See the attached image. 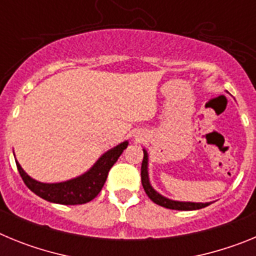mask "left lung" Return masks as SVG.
Listing matches in <instances>:
<instances>
[{
  "mask_svg": "<svg viewBox=\"0 0 256 256\" xmlns=\"http://www.w3.org/2000/svg\"><path fill=\"white\" fill-rule=\"evenodd\" d=\"M148 152H146V150H144V160H142V165H141L142 186H144L146 195H148V198H150V200L154 201L155 204L166 208V209H173V210H196V209H202V208L209 205V202L202 204V202H182V201H173L164 198V196L159 195V194H158L152 187H151L150 182H148Z\"/></svg>",
  "mask_w": 256,
  "mask_h": 256,
  "instance_id": "obj_1",
  "label": "left lung"
}]
</instances>
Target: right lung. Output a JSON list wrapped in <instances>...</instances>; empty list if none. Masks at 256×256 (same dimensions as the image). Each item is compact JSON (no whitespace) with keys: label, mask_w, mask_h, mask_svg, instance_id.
<instances>
[{"label":"right lung","mask_w":256,"mask_h":256,"mask_svg":"<svg viewBox=\"0 0 256 256\" xmlns=\"http://www.w3.org/2000/svg\"><path fill=\"white\" fill-rule=\"evenodd\" d=\"M128 142L118 144L116 148L108 150L104 154L96 164L87 173L74 180L61 183H40L30 178L22 170L19 162H16L18 170L22 176V180L32 192L50 202L62 205H78L86 204L94 200L100 191L108 178V170L116 162L124 148H126Z\"/></svg>","instance_id":"1"}]
</instances>
